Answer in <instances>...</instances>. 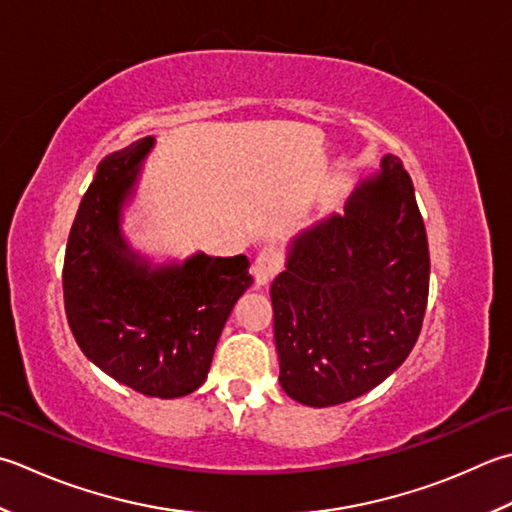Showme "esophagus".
Listing matches in <instances>:
<instances>
[{
  "label": "esophagus",
  "instance_id": "1",
  "mask_svg": "<svg viewBox=\"0 0 512 512\" xmlns=\"http://www.w3.org/2000/svg\"><path fill=\"white\" fill-rule=\"evenodd\" d=\"M282 268V255L277 248H264L253 264V275L257 286H266Z\"/></svg>",
  "mask_w": 512,
  "mask_h": 512
}]
</instances>
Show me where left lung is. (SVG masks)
<instances>
[{
  "label": "left lung",
  "instance_id": "8db88e82",
  "mask_svg": "<svg viewBox=\"0 0 512 512\" xmlns=\"http://www.w3.org/2000/svg\"><path fill=\"white\" fill-rule=\"evenodd\" d=\"M430 257L402 159L359 182L344 215L297 235L270 286L279 384L326 408L362 397L404 364L422 330Z\"/></svg>",
  "mask_w": 512,
  "mask_h": 512
}]
</instances>
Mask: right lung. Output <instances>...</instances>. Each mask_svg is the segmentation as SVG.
<instances>
[{
	"mask_svg": "<svg viewBox=\"0 0 512 512\" xmlns=\"http://www.w3.org/2000/svg\"><path fill=\"white\" fill-rule=\"evenodd\" d=\"M155 139L97 166L64 257V308L84 355L137 393L173 399L204 384L230 310L253 284L248 259L197 253L150 268L119 228L122 206Z\"/></svg>",
	"mask_w": 512,
	"mask_h": 512,
	"instance_id": "right-lung-1",
	"label": "right lung"
}]
</instances>
